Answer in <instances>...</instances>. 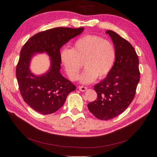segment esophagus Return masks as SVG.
I'll use <instances>...</instances> for the list:
<instances>
[{"label":"esophagus","mask_w":157,"mask_h":157,"mask_svg":"<svg viewBox=\"0 0 157 157\" xmlns=\"http://www.w3.org/2000/svg\"><path fill=\"white\" fill-rule=\"evenodd\" d=\"M78 89L81 92H84V91H86V90H87V88L85 87V86H78Z\"/></svg>","instance_id":"esophagus-1"}]
</instances>
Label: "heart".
Segmentation results:
<instances>
[{
	"label": "heart",
	"mask_w": 157,
	"mask_h": 157,
	"mask_svg": "<svg viewBox=\"0 0 157 157\" xmlns=\"http://www.w3.org/2000/svg\"><path fill=\"white\" fill-rule=\"evenodd\" d=\"M60 60L69 78L76 80L80 75L82 83L89 84L98 77L103 78L111 72L117 58L115 46L110 41L96 35H88L75 41L73 48H64L60 52Z\"/></svg>",
	"instance_id": "1"
}]
</instances>
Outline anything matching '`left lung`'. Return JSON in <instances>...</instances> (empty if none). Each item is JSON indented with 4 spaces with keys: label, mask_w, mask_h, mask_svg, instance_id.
Here are the masks:
<instances>
[{
    "label": "left lung",
    "mask_w": 157,
    "mask_h": 157,
    "mask_svg": "<svg viewBox=\"0 0 157 157\" xmlns=\"http://www.w3.org/2000/svg\"><path fill=\"white\" fill-rule=\"evenodd\" d=\"M105 33L115 44V63L107 77L95 85L97 99L88 104L89 111L103 121L112 119L126 110L135 97L140 79L139 58L134 47L117 33Z\"/></svg>",
    "instance_id": "8db88e82"
}]
</instances>
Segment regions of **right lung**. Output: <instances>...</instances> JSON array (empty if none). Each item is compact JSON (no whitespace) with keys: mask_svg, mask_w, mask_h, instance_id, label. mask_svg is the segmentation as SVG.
Listing matches in <instances>:
<instances>
[{"mask_svg":"<svg viewBox=\"0 0 157 157\" xmlns=\"http://www.w3.org/2000/svg\"><path fill=\"white\" fill-rule=\"evenodd\" d=\"M84 31L83 27H56L38 33L23 45L16 66L19 89L24 101L42 115H50L63 106L68 94L76 89L75 85L61 75L60 48L71 39ZM46 52L51 57L49 72L39 77L29 69L33 53Z\"/></svg>","mask_w":157,"mask_h":157,"instance_id":"1","label":"right lung"}]
</instances>
